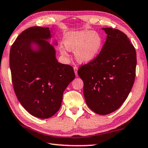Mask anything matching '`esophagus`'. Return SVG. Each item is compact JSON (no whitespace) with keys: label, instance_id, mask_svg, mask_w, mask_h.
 I'll use <instances>...</instances> for the list:
<instances>
[{"label":"esophagus","instance_id":"obj_1","mask_svg":"<svg viewBox=\"0 0 148 148\" xmlns=\"http://www.w3.org/2000/svg\"><path fill=\"white\" fill-rule=\"evenodd\" d=\"M73 69H74V72H75V73L76 76H77V71H78V68H77V67L75 66V67H73Z\"/></svg>","mask_w":148,"mask_h":148}]
</instances>
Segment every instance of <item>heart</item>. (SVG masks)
Listing matches in <instances>:
<instances>
[{
  "instance_id": "b5f03b06",
  "label": "heart",
  "mask_w": 148,
  "mask_h": 148,
  "mask_svg": "<svg viewBox=\"0 0 148 148\" xmlns=\"http://www.w3.org/2000/svg\"><path fill=\"white\" fill-rule=\"evenodd\" d=\"M67 51L75 52L76 60L81 64L92 61L97 56L102 45V38L99 33L92 30L70 32L64 40ZM64 55L66 52L62 51Z\"/></svg>"
}]
</instances>
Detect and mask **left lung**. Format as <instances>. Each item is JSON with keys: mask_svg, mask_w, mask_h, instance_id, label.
I'll list each match as a JSON object with an SVG mask.
<instances>
[{"mask_svg": "<svg viewBox=\"0 0 148 148\" xmlns=\"http://www.w3.org/2000/svg\"><path fill=\"white\" fill-rule=\"evenodd\" d=\"M107 39L100 53L78 70L84 82L86 105L94 112L106 115L118 109L127 98L136 74V54L125 34L103 28Z\"/></svg>", "mask_w": 148, "mask_h": 148, "instance_id": "obj_1", "label": "left lung"}]
</instances>
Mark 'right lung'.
I'll return each instance as SVG.
<instances>
[{"label":"right lung","instance_id":"obj_1","mask_svg":"<svg viewBox=\"0 0 148 148\" xmlns=\"http://www.w3.org/2000/svg\"><path fill=\"white\" fill-rule=\"evenodd\" d=\"M53 29L33 27L18 36L10 52L14 91L25 109L36 118L47 119L58 112L63 93L75 77L73 68L56 58L49 43ZM57 45V41H53Z\"/></svg>","mask_w":148,"mask_h":148}]
</instances>
